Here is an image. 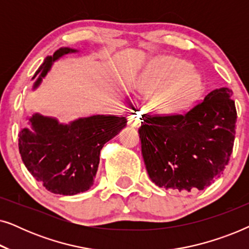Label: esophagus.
I'll use <instances>...</instances> for the list:
<instances>
[{"instance_id":"34e87169","label":"esophagus","mask_w":249,"mask_h":249,"mask_svg":"<svg viewBox=\"0 0 249 249\" xmlns=\"http://www.w3.org/2000/svg\"><path fill=\"white\" fill-rule=\"evenodd\" d=\"M128 122H129V124L134 125V127H139V125L142 124L141 114H138L137 112H131V113H129Z\"/></svg>"}]
</instances>
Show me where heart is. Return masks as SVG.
<instances>
[{
	"label": "heart",
	"mask_w": 249,
	"mask_h": 249,
	"mask_svg": "<svg viewBox=\"0 0 249 249\" xmlns=\"http://www.w3.org/2000/svg\"><path fill=\"white\" fill-rule=\"evenodd\" d=\"M141 88L148 94L162 91L154 100L155 110L159 114L173 115L187 110L202 95L204 80L186 61L161 56L146 70Z\"/></svg>",
	"instance_id": "obj_1"
}]
</instances>
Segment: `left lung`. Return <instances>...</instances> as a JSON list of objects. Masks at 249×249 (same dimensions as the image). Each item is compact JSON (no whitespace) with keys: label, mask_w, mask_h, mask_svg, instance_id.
<instances>
[{"label":"left lung","mask_w":249,"mask_h":249,"mask_svg":"<svg viewBox=\"0 0 249 249\" xmlns=\"http://www.w3.org/2000/svg\"><path fill=\"white\" fill-rule=\"evenodd\" d=\"M231 97L232 90L222 87L186 113L145 114L138 129L142 154L156 186L195 192L222 175L236 135L237 111Z\"/></svg>","instance_id":"left-lung-1"}]
</instances>
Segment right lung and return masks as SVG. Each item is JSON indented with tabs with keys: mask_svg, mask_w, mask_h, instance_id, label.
<instances>
[{
	"mask_svg": "<svg viewBox=\"0 0 249 249\" xmlns=\"http://www.w3.org/2000/svg\"><path fill=\"white\" fill-rule=\"evenodd\" d=\"M77 52L69 47L57 50L46 57L35 78L36 88L54 61L68 53ZM32 129L19 132V152L23 164L37 181L49 192L60 195H76L93 186L104 144L119 134L127 119L117 115H93L80 118L69 124L56 119L34 114L29 119Z\"/></svg>",
	"mask_w": 249,
	"mask_h": 249,
	"instance_id": "right-lung-1",
	"label": "right lung"
}]
</instances>
